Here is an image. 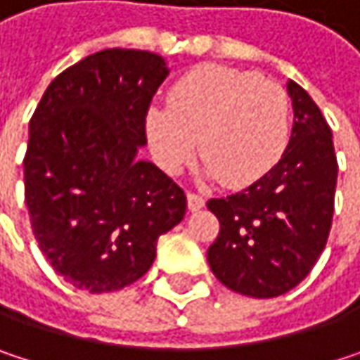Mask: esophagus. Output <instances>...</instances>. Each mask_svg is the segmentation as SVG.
Masks as SVG:
<instances>
[{
	"instance_id": "34e87169",
	"label": "esophagus",
	"mask_w": 360,
	"mask_h": 360,
	"mask_svg": "<svg viewBox=\"0 0 360 360\" xmlns=\"http://www.w3.org/2000/svg\"><path fill=\"white\" fill-rule=\"evenodd\" d=\"M187 208L191 210V212H195V210H200V208H204V198L200 195V193H187Z\"/></svg>"
}]
</instances>
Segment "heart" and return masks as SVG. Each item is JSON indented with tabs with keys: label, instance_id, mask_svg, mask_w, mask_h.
Returning <instances> with one entry per match:
<instances>
[{
	"label": "heart",
	"instance_id": "obj_1",
	"mask_svg": "<svg viewBox=\"0 0 360 360\" xmlns=\"http://www.w3.org/2000/svg\"><path fill=\"white\" fill-rule=\"evenodd\" d=\"M146 135L158 167L177 175L193 158L198 139L206 175L227 187L262 179L290 141L285 91L256 72L204 64L183 75L167 108L146 116Z\"/></svg>",
	"mask_w": 360,
	"mask_h": 360
}]
</instances>
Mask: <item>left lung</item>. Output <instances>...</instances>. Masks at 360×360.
Segmentation results:
<instances>
[{
    "label": "left lung",
    "mask_w": 360,
    "mask_h": 360,
    "mask_svg": "<svg viewBox=\"0 0 360 360\" xmlns=\"http://www.w3.org/2000/svg\"><path fill=\"white\" fill-rule=\"evenodd\" d=\"M294 127L281 160L244 191L208 200L221 229L208 248L214 277L252 298L296 288L319 260L333 219L338 160L313 98L288 83Z\"/></svg>",
    "instance_id": "obj_1"
}]
</instances>
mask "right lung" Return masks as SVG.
Returning a JSON list of instances; mask_svg holds the SVG:
<instances>
[{
    "mask_svg": "<svg viewBox=\"0 0 360 360\" xmlns=\"http://www.w3.org/2000/svg\"><path fill=\"white\" fill-rule=\"evenodd\" d=\"M152 51L104 49L60 72L31 118L25 200L39 248L75 288L116 292L143 277L187 200L139 160L150 102L167 79Z\"/></svg>",
    "mask_w": 360,
    "mask_h": 360,
    "instance_id": "right-lung-1",
    "label": "right lung"
}]
</instances>
